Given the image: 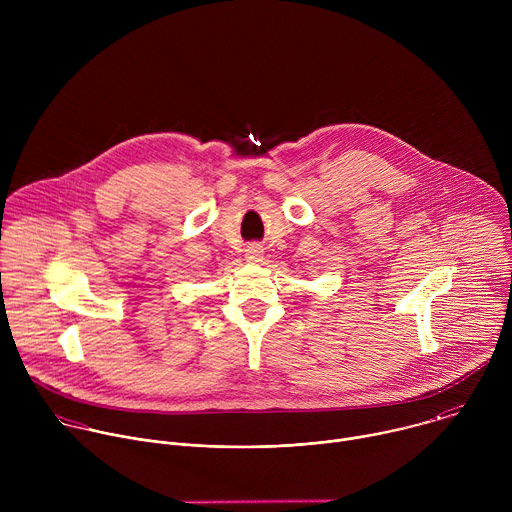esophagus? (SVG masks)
Listing matches in <instances>:
<instances>
[{
    "label": "esophagus",
    "mask_w": 512,
    "mask_h": 512,
    "mask_svg": "<svg viewBox=\"0 0 512 512\" xmlns=\"http://www.w3.org/2000/svg\"><path fill=\"white\" fill-rule=\"evenodd\" d=\"M261 255H263V247L257 245V243H253V245H249V247L245 249L247 261H261Z\"/></svg>",
    "instance_id": "1"
}]
</instances>
